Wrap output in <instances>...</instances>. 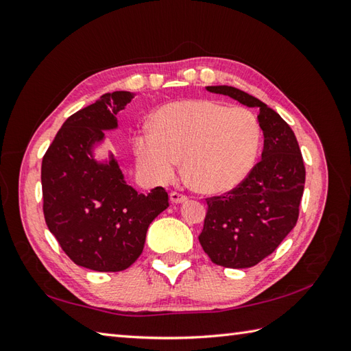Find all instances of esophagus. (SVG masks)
Segmentation results:
<instances>
[{"label": "esophagus", "mask_w": 351, "mask_h": 351, "mask_svg": "<svg viewBox=\"0 0 351 351\" xmlns=\"http://www.w3.org/2000/svg\"><path fill=\"white\" fill-rule=\"evenodd\" d=\"M187 196L185 195H181V193H178V191H171L170 193V200L173 204H184V202H187Z\"/></svg>", "instance_id": "1"}]
</instances>
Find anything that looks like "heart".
Instances as JSON below:
<instances>
[{"label":"heart","mask_w":351,"mask_h":351,"mask_svg":"<svg viewBox=\"0 0 351 351\" xmlns=\"http://www.w3.org/2000/svg\"><path fill=\"white\" fill-rule=\"evenodd\" d=\"M263 140L256 116L244 107L211 99H184L160 107L151 131L134 137L141 170L154 181H171L184 158V176L208 195L238 187L255 167Z\"/></svg>","instance_id":"b5f03b06"}]
</instances>
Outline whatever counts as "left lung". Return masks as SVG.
Here are the masks:
<instances>
[{
  "mask_svg": "<svg viewBox=\"0 0 351 351\" xmlns=\"http://www.w3.org/2000/svg\"><path fill=\"white\" fill-rule=\"evenodd\" d=\"M205 88L259 110L263 160L237 189L206 199L208 213L199 235L200 245L214 264L249 268L271 255L295 226L306 171L293 130L273 108L240 88Z\"/></svg>",
  "mask_w": 351,
  "mask_h": 351,
  "instance_id": "8db88e82",
  "label": "left lung"
}]
</instances>
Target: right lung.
<instances>
[{
    "label": "right lung",
    "mask_w": 351,
    "mask_h": 351,
    "mask_svg": "<svg viewBox=\"0 0 351 351\" xmlns=\"http://www.w3.org/2000/svg\"><path fill=\"white\" fill-rule=\"evenodd\" d=\"M132 92L102 95L66 119L42 160L43 214L66 255L95 271H122L141 255L147 228L169 206L162 187L147 195L126 184L114 155L96 160L117 130V113Z\"/></svg>",
    "instance_id": "obj_1"
}]
</instances>
